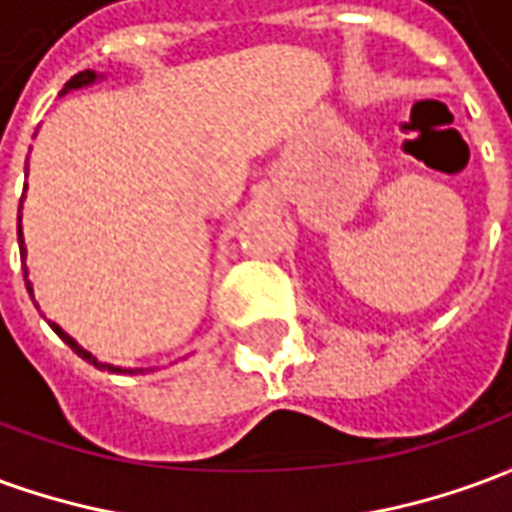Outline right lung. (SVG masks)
<instances>
[{"mask_svg":"<svg viewBox=\"0 0 512 512\" xmlns=\"http://www.w3.org/2000/svg\"><path fill=\"white\" fill-rule=\"evenodd\" d=\"M90 82H95V73L93 71L76 73L71 82L65 84V93H68V90H76V87H84V84H90ZM27 161H29V156H27ZM24 189H27V186H24ZM21 200H24V197H21ZM18 244H21V260H24V235H21V211H18ZM24 279H27V274H24ZM27 290H29V296H32V288H29V279H27ZM51 329L60 334L65 343L71 345V351H76V354L82 356L84 362H90V365H95V367H98V370H115V373H136V370H120V367H112V365H104V362H98V359H95V356L90 354V351H84L82 345H76V340H71L68 334L62 332L57 323H51Z\"/></svg>","mask_w":512,"mask_h":512,"instance_id":"right-lung-1","label":"right lung"}]
</instances>
